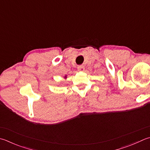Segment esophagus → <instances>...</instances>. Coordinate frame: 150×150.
<instances>
[{
	"label": "esophagus",
	"mask_w": 150,
	"mask_h": 150,
	"mask_svg": "<svg viewBox=\"0 0 150 150\" xmlns=\"http://www.w3.org/2000/svg\"><path fill=\"white\" fill-rule=\"evenodd\" d=\"M78 70L79 71H83L85 70V67L83 65H79L78 66Z\"/></svg>",
	"instance_id": "obj_1"
}]
</instances>
